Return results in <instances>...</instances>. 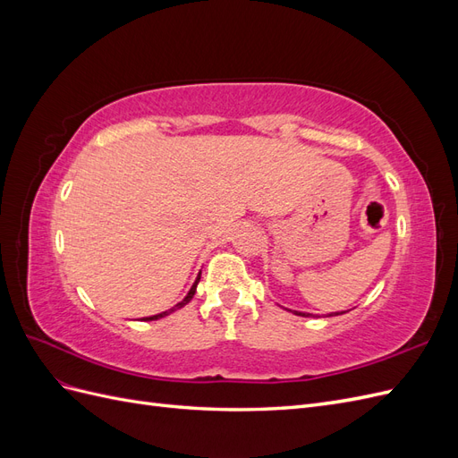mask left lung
Segmentation results:
<instances>
[{
  "mask_svg": "<svg viewBox=\"0 0 458 458\" xmlns=\"http://www.w3.org/2000/svg\"><path fill=\"white\" fill-rule=\"evenodd\" d=\"M296 315H300V317H310V313H301V311H294ZM342 313H345V311H342ZM342 313H335V315H342ZM332 315V313H330Z\"/></svg>",
  "mask_w": 458,
  "mask_h": 458,
  "instance_id": "1",
  "label": "left lung"
}]
</instances>
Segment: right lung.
<instances>
[{
    "instance_id": "add662e5",
    "label": "right lung",
    "mask_w": 458,
    "mask_h": 458,
    "mask_svg": "<svg viewBox=\"0 0 458 458\" xmlns=\"http://www.w3.org/2000/svg\"><path fill=\"white\" fill-rule=\"evenodd\" d=\"M199 281H200V273H199V276H197V281L192 283V286H191V290L187 293V296L179 301V303H175V306L172 308V310H168V311H162V313H158V315H150V317H143L141 321H157V318H162V317H165V315H170L172 311H175V310H182L183 306H187V303L192 300V296H195V293H197V284H199Z\"/></svg>"
}]
</instances>
